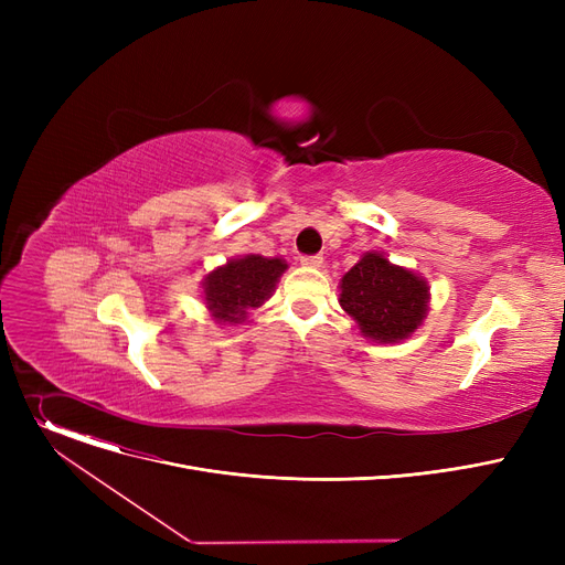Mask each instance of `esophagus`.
I'll use <instances>...</instances> for the list:
<instances>
[{
  "instance_id": "34e87169",
  "label": "esophagus",
  "mask_w": 565,
  "mask_h": 565,
  "mask_svg": "<svg viewBox=\"0 0 565 565\" xmlns=\"http://www.w3.org/2000/svg\"><path fill=\"white\" fill-rule=\"evenodd\" d=\"M300 263H302L305 267H320V265H322V258H320V256H302Z\"/></svg>"
}]
</instances>
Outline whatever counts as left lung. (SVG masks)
<instances>
[{
    "label": "left lung",
    "instance_id": "left-lung-1",
    "mask_svg": "<svg viewBox=\"0 0 565 565\" xmlns=\"http://www.w3.org/2000/svg\"><path fill=\"white\" fill-rule=\"evenodd\" d=\"M339 305L373 343H401L430 311V286L409 267L366 252L339 281Z\"/></svg>",
    "mask_w": 565,
    "mask_h": 565
}]
</instances>
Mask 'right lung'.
<instances>
[{
	"mask_svg": "<svg viewBox=\"0 0 565 565\" xmlns=\"http://www.w3.org/2000/svg\"><path fill=\"white\" fill-rule=\"evenodd\" d=\"M286 270L288 263L281 256L267 258L260 254H245L228 258L201 281L205 311L224 328L245 322L249 309H256L273 298Z\"/></svg>",
	"mask_w": 565,
	"mask_h": 565,
	"instance_id": "right-lung-1",
	"label": "right lung"
}]
</instances>
